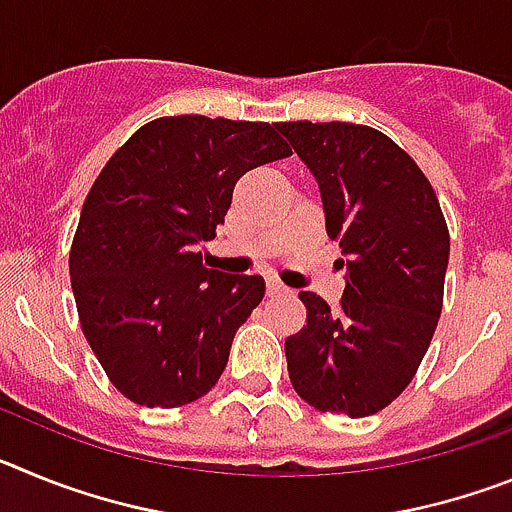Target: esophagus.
<instances>
[{"label":"esophagus","mask_w":512,"mask_h":512,"mask_svg":"<svg viewBox=\"0 0 512 512\" xmlns=\"http://www.w3.org/2000/svg\"><path fill=\"white\" fill-rule=\"evenodd\" d=\"M289 289L284 287V284H279L277 279H266V295L269 297H282V295H287Z\"/></svg>","instance_id":"esophagus-1"}]
</instances>
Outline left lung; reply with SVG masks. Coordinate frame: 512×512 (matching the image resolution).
I'll list each match as a JSON object with an SVG mask.
<instances>
[{"mask_svg":"<svg viewBox=\"0 0 512 512\" xmlns=\"http://www.w3.org/2000/svg\"><path fill=\"white\" fill-rule=\"evenodd\" d=\"M315 176L325 233L341 246V305L300 292L307 325L284 341L312 408L366 418L413 379L441 318L449 230L431 182L384 133L351 122H279Z\"/></svg>","mask_w":512,"mask_h":512,"instance_id":"obj_1","label":"left lung"}]
</instances>
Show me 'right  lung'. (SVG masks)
I'll return each mask as SVG.
<instances>
[{
	"mask_svg": "<svg viewBox=\"0 0 512 512\" xmlns=\"http://www.w3.org/2000/svg\"><path fill=\"white\" fill-rule=\"evenodd\" d=\"M287 156L269 122L158 117L97 176L71 246V287L94 356L128 400L179 408L217 384L266 284L207 269L197 248L225 223L235 182Z\"/></svg>",
	"mask_w": 512,
	"mask_h": 512,
	"instance_id": "1",
	"label": "right lung"
}]
</instances>
